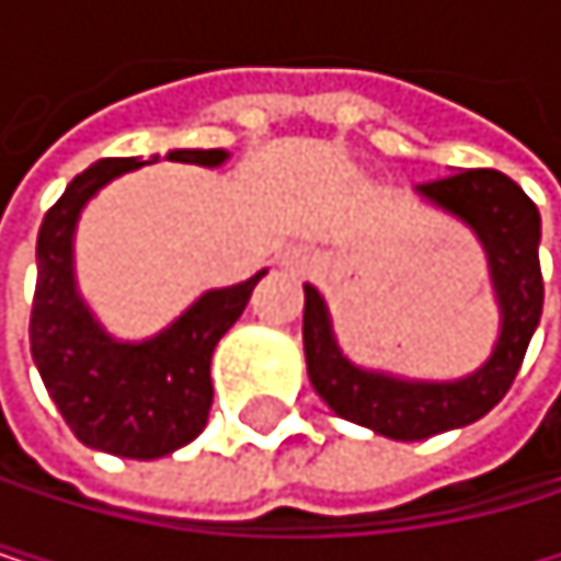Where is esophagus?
<instances>
[{
	"label": "esophagus",
	"instance_id": "esophagus-1",
	"mask_svg": "<svg viewBox=\"0 0 561 561\" xmlns=\"http://www.w3.org/2000/svg\"><path fill=\"white\" fill-rule=\"evenodd\" d=\"M306 262H309V259H306V252H302V249L286 252V265H289V268H306Z\"/></svg>",
	"mask_w": 561,
	"mask_h": 561
}]
</instances>
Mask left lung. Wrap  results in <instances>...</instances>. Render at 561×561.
<instances>
[{
  "mask_svg": "<svg viewBox=\"0 0 561 561\" xmlns=\"http://www.w3.org/2000/svg\"><path fill=\"white\" fill-rule=\"evenodd\" d=\"M417 191L465 218L488 252L502 306V336L481 370L458 383H407L383 374H366L340 353L327 306L312 286H306L302 312V343L316 393L340 417L397 440H424L484 417L515 383L546 299L542 265H538L542 221L535 202L508 174L494 168H468L434 178Z\"/></svg>",
  "mask_w": 561,
  "mask_h": 561,
  "instance_id": "1",
  "label": "left lung"
}]
</instances>
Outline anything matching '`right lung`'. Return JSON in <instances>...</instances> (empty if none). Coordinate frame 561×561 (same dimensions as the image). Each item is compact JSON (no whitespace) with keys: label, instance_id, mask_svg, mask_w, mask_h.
<instances>
[{"label":"right lung","instance_id":"obj_1","mask_svg":"<svg viewBox=\"0 0 561 561\" xmlns=\"http://www.w3.org/2000/svg\"><path fill=\"white\" fill-rule=\"evenodd\" d=\"M168 161L215 168L225 150H171ZM147 161L103 158L77 174L46 211L36 239L30 350L70 431L117 458H164L195 440L211 411V353L252 299L255 283L211 289L171 330L147 343H114L73 289V228L96 187Z\"/></svg>","mask_w":561,"mask_h":561}]
</instances>
